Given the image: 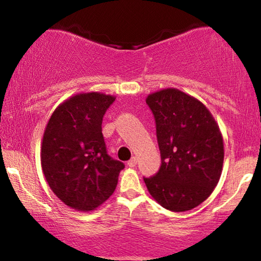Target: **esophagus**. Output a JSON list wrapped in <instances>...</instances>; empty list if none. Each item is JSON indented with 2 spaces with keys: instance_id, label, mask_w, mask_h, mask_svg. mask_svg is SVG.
<instances>
[{
  "instance_id": "obj_1",
  "label": "esophagus",
  "mask_w": 261,
  "mask_h": 261,
  "mask_svg": "<svg viewBox=\"0 0 261 261\" xmlns=\"http://www.w3.org/2000/svg\"><path fill=\"white\" fill-rule=\"evenodd\" d=\"M137 163H138V158H137V156H133V158H132L129 162H128V166L134 167L135 165H137Z\"/></svg>"
}]
</instances>
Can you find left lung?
<instances>
[{"instance_id": "1", "label": "left lung", "mask_w": 261, "mask_h": 261, "mask_svg": "<svg viewBox=\"0 0 261 261\" xmlns=\"http://www.w3.org/2000/svg\"><path fill=\"white\" fill-rule=\"evenodd\" d=\"M155 119L162 166L144 178L149 195L163 208L188 212L212 195L222 173L224 147L209 109L176 88L146 97Z\"/></svg>"}]
</instances>
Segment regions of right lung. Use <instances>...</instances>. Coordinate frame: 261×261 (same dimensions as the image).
I'll list each match as a JSON object with an SVG mask.
<instances>
[{
	"instance_id": "right-lung-1",
	"label": "right lung",
	"mask_w": 261,
	"mask_h": 261,
	"mask_svg": "<svg viewBox=\"0 0 261 261\" xmlns=\"http://www.w3.org/2000/svg\"><path fill=\"white\" fill-rule=\"evenodd\" d=\"M115 96L81 92L57 107L41 142V169L57 197L78 212H92L115 191L123 163L107 154L102 120Z\"/></svg>"
}]
</instances>
